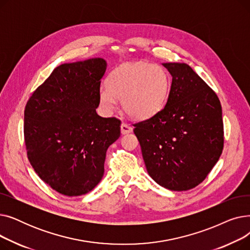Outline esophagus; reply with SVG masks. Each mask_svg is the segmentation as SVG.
<instances>
[{
  "label": "esophagus",
  "mask_w": 250,
  "mask_h": 250,
  "mask_svg": "<svg viewBox=\"0 0 250 250\" xmlns=\"http://www.w3.org/2000/svg\"><path fill=\"white\" fill-rule=\"evenodd\" d=\"M121 132H122L123 135L132 133L133 132V127L130 126V125H126V124H125V123H123L122 125H121Z\"/></svg>",
  "instance_id": "1"
}]
</instances>
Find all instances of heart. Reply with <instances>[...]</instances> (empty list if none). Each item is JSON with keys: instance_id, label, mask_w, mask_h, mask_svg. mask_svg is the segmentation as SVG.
<instances>
[{"instance_id": "b5f03b06", "label": "heart", "mask_w": 250, "mask_h": 250, "mask_svg": "<svg viewBox=\"0 0 250 250\" xmlns=\"http://www.w3.org/2000/svg\"><path fill=\"white\" fill-rule=\"evenodd\" d=\"M170 90V77L160 64L148 62L125 63L107 78V86L99 89L102 109H115L122 99L125 111L134 118L146 120L158 113L165 105Z\"/></svg>"}]
</instances>
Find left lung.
I'll return each mask as SVG.
<instances>
[{
  "mask_svg": "<svg viewBox=\"0 0 250 250\" xmlns=\"http://www.w3.org/2000/svg\"><path fill=\"white\" fill-rule=\"evenodd\" d=\"M172 76L165 106L134 125L149 175L170 190L199 186L224 146L222 107L215 92L188 64L165 62Z\"/></svg>",
  "mask_w": 250,
  "mask_h": 250,
  "instance_id": "1",
  "label": "left lung"
}]
</instances>
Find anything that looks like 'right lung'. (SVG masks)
I'll list each match as a JSON object with an SVG mask.
<instances>
[{
  "instance_id": "right-lung-1",
  "label": "right lung",
  "mask_w": 250,
  "mask_h": 250,
  "mask_svg": "<svg viewBox=\"0 0 250 250\" xmlns=\"http://www.w3.org/2000/svg\"><path fill=\"white\" fill-rule=\"evenodd\" d=\"M106 67L101 58L62 63L25 106L28 160L42 180L63 195H82L98 185L106 151L121 136L120 120L96 112Z\"/></svg>"
}]
</instances>
